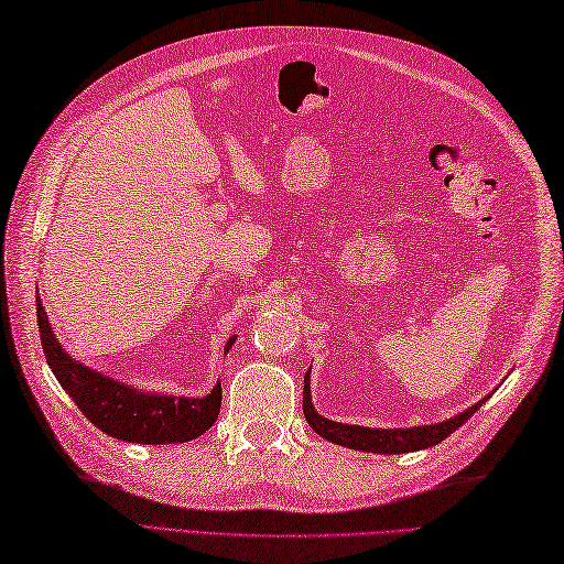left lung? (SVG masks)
<instances>
[{"label": "left lung", "mask_w": 564, "mask_h": 564, "mask_svg": "<svg viewBox=\"0 0 564 564\" xmlns=\"http://www.w3.org/2000/svg\"><path fill=\"white\" fill-rule=\"evenodd\" d=\"M310 373H313V370H307L305 373V388H303V412H305L307 424L313 426L315 434L337 443V446L366 451V453L398 455V453H412V451L436 446V443L446 441L455 429H460L489 398L487 394V398H482L480 402H475L473 406H467V410L446 419V422L441 424L410 426V429H370V426H358V424L332 422V419L317 414V410L313 406V392H310Z\"/></svg>", "instance_id": "left-lung-1"}]
</instances>
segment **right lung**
<instances>
[{"label":"right lung","mask_w":564,"mask_h":564,"mask_svg":"<svg viewBox=\"0 0 564 564\" xmlns=\"http://www.w3.org/2000/svg\"><path fill=\"white\" fill-rule=\"evenodd\" d=\"M35 310H39L41 344L47 366L82 414L104 434L128 443L162 446V443L194 441L215 424L223 400L220 380L206 398H176V394L138 390L72 358L59 346L41 297H35ZM235 339V334L227 339L225 354L232 349Z\"/></svg>","instance_id":"obj_1"}]
</instances>
